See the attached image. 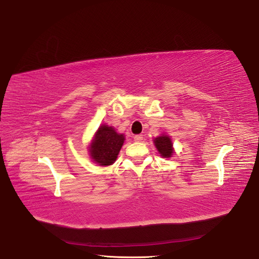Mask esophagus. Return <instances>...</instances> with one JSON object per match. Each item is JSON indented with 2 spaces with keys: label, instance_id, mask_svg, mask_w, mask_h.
<instances>
[{
  "label": "esophagus",
  "instance_id": "esophagus-1",
  "mask_svg": "<svg viewBox=\"0 0 259 259\" xmlns=\"http://www.w3.org/2000/svg\"><path fill=\"white\" fill-rule=\"evenodd\" d=\"M144 140V138H143V135H135V137H134V141L135 142H142Z\"/></svg>",
  "mask_w": 259,
  "mask_h": 259
}]
</instances>
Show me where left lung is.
<instances>
[{
  "label": "left lung",
  "mask_w": 259,
  "mask_h": 259,
  "mask_svg": "<svg viewBox=\"0 0 259 259\" xmlns=\"http://www.w3.org/2000/svg\"><path fill=\"white\" fill-rule=\"evenodd\" d=\"M153 143L161 157L170 158L175 153L172 140L169 135L165 133H162L159 135V137L153 139Z\"/></svg>",
  "instance_id": "left-lung-1"
}]
</instances>
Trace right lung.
<instances>
[{
    "mask_svg": "<svg viewBox=\"0 0 259 259\" xmlns=\"http://www.w3.org/2000/svg\"><path fill=\"white\" fill-rule=\"evenodd\" d=\"M124 142V134L117 133L112 126L103 124L94 133L88 147L89 156L99 166H111L116 160Z\"/></svg>",
    "mask_w": 259,
    "mask_h": 259,
    "instance_id": "right-lung-1",
    "label": "right lung"
}]
</instances>
